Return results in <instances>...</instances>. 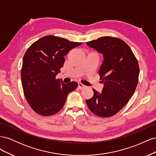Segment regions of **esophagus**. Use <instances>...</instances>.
Returning a JSON list of instances; mask_svg holds the SVG:
<instances>
[{
  "label": "esophagus",
  "mask_w": 156,
  "mask_h": 156,
  "mask_svg": "<svg viewBox=\"0 0 156 156\" xmlns=\"http://www.w3.org/2000/svg\"><path fill=\"white\" fill-rule=\"evenodd\" d=\"M84 87H85V86H84V84H83L82 83H78V88L79 89H83Z\"/></svg>",
  "instance_id": "obj_1"
}]
</instances>
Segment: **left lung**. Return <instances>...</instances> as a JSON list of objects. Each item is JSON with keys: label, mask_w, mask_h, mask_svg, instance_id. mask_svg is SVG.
Listing matches in <instances>:
<instances>
[{"label": "left lung", "mask_w": 156, "mask_h": 156, "mask_svg": "<svg viewBox=\"0 0 156 156\" xmlns=\"http://www.w3.org/2000/svg\"><path fill=\"white\" fill-rule=\"evenodd\" d=\"M87 45L103 56L99 75L104 86L101 93L93 89V97L86 103L94 115L112 116L126 105L135 90L139 75L137 60L129 47L116 37H101Z\"/></svg>", "instance_id": "8db88e82"}]
</instances>
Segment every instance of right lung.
<instances>
[{"label":"right lung","instance_id":"add662e5","mask_svg":"<svg viewBox=\"0 0 156 156\" xmlns=\"http://www.w3.org/2000/svg\"><path fill=\"white\" fill-rule=\"evenodd\" d=\"M82 43L46 36L32 44L23 58L21 81L28 103L37 114L51 116L61 110L68 94L78 84L56 79L65 62L64 56Z\"/></svg>","mask_w":156,"mask_h":156}]
</instances>
